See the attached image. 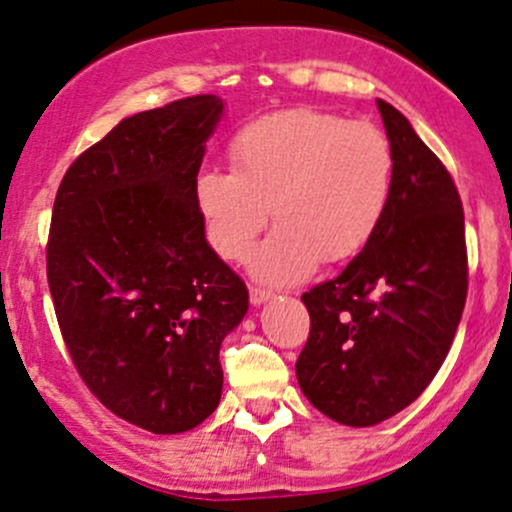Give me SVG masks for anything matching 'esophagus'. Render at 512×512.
Returning a JSON list of instances; mask_svg holds the SVG:
<instances>
[{"mask_svg":"<svg viewBox=\"0 0 512 512\" xmlns=\"http://www.w3.org/2000/svg\"><path fill=\"white\" fill-rule=\"evenodd\" d=\"M249 295H251V304H263V302H268L273 297V292L271 290H263V287H249Z\"/></svg>","mask_w":512,"mask_h":512,"instance_id":"obj_1","label":"esophagus"}]
</instances>
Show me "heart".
<instances>
[{"mask_svg":"<svg viewBox=\"0 0 512 512\" xmlns=\"http://www.w3.org/2000/svg\"><path fill=\"white\" fill-rule=\"evenodd\" d=\"M232 171L205 169L195 200L212 249L244 261L271 217L251 271L271 285L300 283L319 261L343 263L370 244L394 188V149L377 125L317 108H287L241 125Z\"/></svg>","mask_w":512,"mask_h":512,"instance_id":"heart-1","label":"heart"}]
</instances>
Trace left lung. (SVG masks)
Segmentation results:
<instances>
[{
    "label": "left lung",
    "instance_id": "left-lung-1",
    "mask_svg": "<svg viewBox=\"0 0 512 512\" xmlns=\"http://www.w3.org/2000/svg\"><path fill=\"white\" fill-rule=\"evenodd\" d=\"M394 149V188L370 244L304 292V396L343 426H375L416 401L440 370L467 302L464 210L445 164L377 101Z\"/></svg>",
    "mask_w": 512,
    "mask_h": 512
}]
</instances>
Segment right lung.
Masks as SVG:
<instances>
[{
	"label": "right lung",
	"instance_id": "1",
	"mask_svg": "<svg viewBox=\"0 0 512 512\" xmlns=\"http://www.w3.org/2000/svg\"><path fill=\"white\" fill-rule=\"evenodd\" d=\"M222 101L198 94L120 120L57 188L48 285L89 392L149 433L191 430L222 396L220 346L249 309L195 200Z\"/></svg>",
	"mask_w": 512,
	"mask_h": 512
}]
</instances>
